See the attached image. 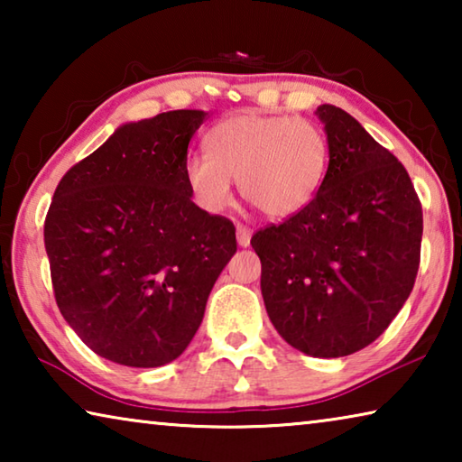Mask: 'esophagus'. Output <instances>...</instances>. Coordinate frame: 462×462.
<instances>
[{
  "label": "esophagus",
  "mask_w": 462,
  "mask_h": 462,
  "mask_svg": "<svg viewBox=\"0 0 462 462\" xmlns=\"http://www.w3.org/2000/svg\"><path fill=\"white\" fill-rule=\"evenodd\" d=\"M236 238H238V245H240L242 248H246V246L250 245V238H253V230L246 228V226L238 224V226H236Z\"/></svg>",
  "instance_id": "esophagus-1"
}]
</instances>
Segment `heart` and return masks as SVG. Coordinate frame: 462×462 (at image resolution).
I'll return each mask as SVG.
<instances>
[{
  "label": "heart",
  "instance_id": "heart-1",
  "mask_svg": "<svg viewBox=\"0 0 462 462\" xmlns=\"http://www.w3.org/2000/svg\"><path fill=\"white\" fill-rule=\"evenodd\" d=\"M209 152H191L183 175L193 199L217 214L230 206L232 179L271 220H287L316 198L328 167V140L314 122L238 114L209 130Z\"/></svg>",
  "mask_w": 462,
  "mask_h": 462
}]
</instances>
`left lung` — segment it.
<instances>
[{
	"instance_id": "1",
	"label": "left lung",
	"mask_w": 462,
	"mask_h": 462,
	"mask_svg": "<svg viewBox=\"0 0 462 462\" xmlns=\"http://www.w3.org/2000/svg\"><path fill=\"white\" fill-rule=\"evenodd\" d=\"M328 171L303 212L250 240L275 330L303 355L369 346L408 300L424 220L408 171L353 116L324 104Z\"/></svg>"
}]
</instances>
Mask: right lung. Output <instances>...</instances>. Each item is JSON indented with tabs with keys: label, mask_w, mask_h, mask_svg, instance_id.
Returning a JSON list of instances; mask_svg holds the SVG:
<instances>
[{
	"label": "right lung",
	"mask_w": 462,
	"mask_h": 462,
	"mask_svg": "<svg viewBox=\"0 0 462 462\" xmlns=\"http://www.w3.org/2000/svg\"><path fill=\"white\" fill-rule=\"evenodd\" d=\"M175 109L128 122L67 171L44 222L57 306L93 353L151 369L183 353L236 230L191 201L183 165L203 120Z\"/></svg>",
	"instance_id": "1"
}]
</instances>
